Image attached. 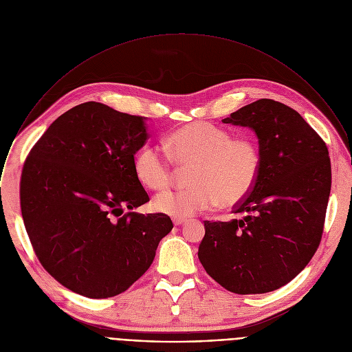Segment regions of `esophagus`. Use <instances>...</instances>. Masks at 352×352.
Listing matches in <instances>:
<instances>
[{"label":"esophagus","mask_w":352,"mask_h":352,"mask_svg":"<svg viewBox=\"0 0 352 352\" xmlns=\"http://www.w3.org/2000/svg\"><path fill=\"white\" fill-rule=\"evenodd\" d=\"M173 223H174V226H182L184 223H186V220L185 219H179V217H174Z\"/></svg>","instance_id":"1"}]
</instances>
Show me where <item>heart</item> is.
<instances>
[{
	"label": "heart",
	"instance_id": "obj_1",
	"mask_svg": "<svg viewBox=\"0 0 352 352\" xmlns=\"http://www.w3.org/2000/svg\"><path fill=\"white\" fill-rule=\"evenodd\" d=\"M166 148L170 157L155 144L142 146L133 157V171L147 189L163 190L173 179L171 162L189 166V185L162 193L155 200L156 210L179 219L216 205L232 208L241 204L256 185L263 164L255 139L232 138L230 131L210 122L177 128L166 138Z\"/></svg>",
	"mask_w": 352,
	"mask_h": 352
}]
</instances>
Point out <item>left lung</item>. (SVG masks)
<instances>
[{
	"label": "left lung",
	"mask_w": 352,
	"mask_h": 352,
	"mask_svg": "<svg viewBox=\"0 0 352 352\" xmlns=\"http://www.w3.org/2000/svg\"><path fill=\"white\" fill-rule=\"evenodd\" d=\"M223 122L256 132L263 164L254 189L232 210L241 219L205 221L197 256L231 292H270L302 272L319 248L331 188L329 150L295 110L272 98Z\"/></svg>",
	"instance_id": "1"
}]
</instances>
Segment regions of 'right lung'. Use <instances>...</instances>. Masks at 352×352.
Segmentation results:
<instances>
[{"label":"right lung","instance_id":"obj_1","mask_svg":"<svg viewBox=\"0 0 352 352\" xmlns=\"http://www.w3.org/2000/svg\"><path fill=\"white\" fill-rule=\"evenodd\" d=\"M144 117L96 102L60 116L34 143L21 175V210L34 254L60 284L87 298L128 289L173 230L148 202L133 157L148 139Z\"/></svg>","mask_w":352,"mask_h":352}]
</instances>
